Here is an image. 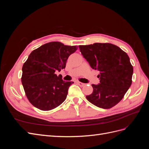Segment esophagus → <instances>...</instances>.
<instances>
[{"mask_svg": "<svg viewBox=\"0 0 149 149\" xmlns=\"http://www.w3.org/2000/svg\"><path fill=\"white\" fill-rule=\"evenodd\" d=\"M77 84L79 86H81V87H83V86H85V84H84V83H81V82H79V81H77Z\"/></svg>", "mask_w": 149, "mask_h": 149, "instance_id": "34e87169", "label": "esophagus"}]
</instances>
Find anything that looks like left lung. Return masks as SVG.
Wrapping results in <instances>:
<instances>
[{
    "label": "left lung",
    "instance_id": "left-lung-1",
    "mask_svg": "<svg viewBox=\"0 0 149 149\" xmlns=\"http://www.w3.org/2000/svg\"><path fill=\"white\" fill-rule=\"evenodd\" d=\"M80 52L93 69L100 72V83L92 84L93 92L87 100L102 109L119 103L132 84L133 66L127 54L111 43L79 45Z\"/></svg>",
    "mask_w": 149,
    "mask_h": 149
}]
</instances>
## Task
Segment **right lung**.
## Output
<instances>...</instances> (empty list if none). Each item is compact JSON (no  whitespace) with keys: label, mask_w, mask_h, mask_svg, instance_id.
<instances>
[{"label":"right lung","mask_w":149,"mask_h":149,"mask_svg":"<svg viewBox=\"0 0 149 149\" xmlns=\"http://www.w3.org/2000/svg\"><path fill=\"white\" fill-rule=\"evenodd\" d=\"M77 49L76 46L52 42L30 54L22 67L21 80L26 96L33 106L49 111L65 101L73 82L65 81L55 71L65 68L68 58Z\"/></svg>","instance_id":"1"}]
</instances>
